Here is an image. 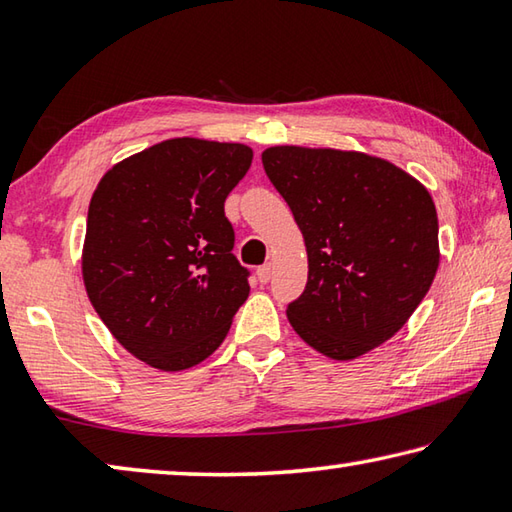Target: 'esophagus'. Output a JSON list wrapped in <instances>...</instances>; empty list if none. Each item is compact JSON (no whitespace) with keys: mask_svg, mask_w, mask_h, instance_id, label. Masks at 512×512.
Returning a JSON list of instances; mask_svg holds the SVG:
<instances>
[{"mask_svg":"<svg viewBox=\"0 0 512 512\" xmlns=\"http://www.w3.org/2000/svg\"><path fill=\"white\" fill-rule=\"evenodd\" d=\"M271 277H273V266L271 264H264V266L257 268V280L262 284H266L268 280H271Z\"/></svg>","mask_w":512,"mask_h":512,"instance_id":"esophagus-1","label":"esophagus"}]
</instances>
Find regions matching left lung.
Segmentation results:
<instances>
[{
  "label": "left lung",
  "instance_id": "8db88e82",
  "mask_svg": "<svg viewBox=\"0 0 512 512\" xmlns=\"http://www.w3.org/2000/svg\"><path fill=\"white\" fill-rule=\"evenodd\" d=\"M262 164L307 246V287L287 307L300 339L350 361L400 332L440 262L424 185L359 151L271 146Z\"/></svg>",
  "mask_w": 512,
  "mask_h": 512
}]
</instances>
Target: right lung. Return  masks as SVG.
Returning a JSON list of instances; mask_svg holds the SVG:
<instances>
[{
	"mask_svg": "<svg viewBox=\"0 0 512 512\" xmlns=\"http://www.w3.org/2000/svg\"><path fill=\"white\" fill-rule=\"evenodd\" d=\"M250 162L246 144L176 137L121 160L94 189L85 291L110 334L153 368L210 357L248 298L223 203Z\"/></svg>",
	"mask_w": 512,
	"mask_h": 512,
	"instance_id": "add662e5",
	"label": "right lung"
}]
</instances>
